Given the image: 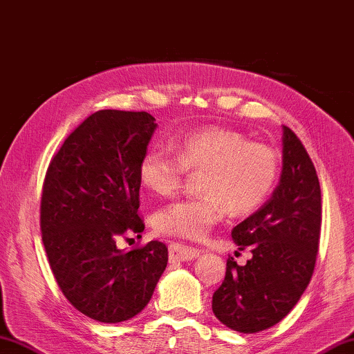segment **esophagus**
I'll return each instance as SVG.
<instances>
[{
  "mask_svg": "<svg viewBox=\"0 0 354 354\" xmlns=\"http://www.w3.org/2000/svg\"><path fill=\"white\" fill-rule=\"evenodd\" d=\"M200 255V249L186 246L182 243H171L169 244V261H187Z\"/></svg>",
  "mask_w": 354,
  "mask_h": 354,
  "instance_id": "obj_1",
  "label": "esophagus"
}]
</instances>
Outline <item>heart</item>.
Wrapping results in <instances>:
<instances>
[{
    "instance_id": "heart-1",
    "label": "heart",
    "mask_w": 354,
    "mask_h": 354,
    "mask_svg": "<svg viewBox=\"0 0 354 354\" xmlns=\"http://www.w3.org/2000/svg\"><path fill=\"white\" fill-rule=\"evenodd\" d=\"M174 154L151 148L139 165L142 185L157 196L176 192L186 169L198 171L203 194L158 209L154 226L165 235L201 240L223 218L226 209L246 215L269 196L278 176V157L270 147L248 142L223 127L189 129L172 142Z\"/></svg>"
}]
</instances>
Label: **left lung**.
<instances>
[{
    "label": "left lung",
    "instance_id": "left-lung-1",
    "mask_svg": "<svg viewBox=\"0 0 354 354\" xmlns=\"http://www.w3.org/2000/svg\"><path fill=\"white\" fill-rule=\"evenodd\" d=\"M321 187L312 158L290 128L283 127V171L270 200L232 229L240 250L227 258L226 277L214 292L212 312L226 327L257 333L286 318L313 275L321 235Z\"/></svg>",
    "mask_w": 354,
    "mask_h": 354
}]
</instances>
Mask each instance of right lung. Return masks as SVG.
Segmentation results:
<instances>
[{
	"instance_id": "obj_1",
	"label": "right lung",
	"mask_w": 354,
	"mask_h": 354,
	"mask_svg": "<svg viewBox=\"0 0 354 354\" xmlns=\"http://www.w3.org/2000/svg\"><path fill=\"white\" fill-rule=\"evenodd\" d=\"M157 128L147 111L100 110L71 133L48 165L41 197L42 243L56 283L88 318L116 324L140 313L168 264V248L143 232L139 165Z\"/></svg>"
}]
</instances>
